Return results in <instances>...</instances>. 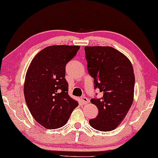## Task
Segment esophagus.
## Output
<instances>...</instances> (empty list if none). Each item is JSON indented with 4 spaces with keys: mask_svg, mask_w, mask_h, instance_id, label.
I'll return each instance as SVG.
<instances>
[{
    "mask_svg": "<svg viewBox=\"0 0 158 158\" xmlns=\"http://www.w3.org/2000/svg\"><path fill=\"white\" fill-rule=\"evenodd\" d=\"M81 102L82 104H86L89 102V99L86 96H82L81 98Z\"/></svg>",
    "mask_w": 158,
    "mask_h": 158,
    "instance_id": "34e87169",
    "label": "esophagus"
}]
</instances>
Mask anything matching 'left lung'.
<instances>
[{
    "label": "left lung",
    "instance_id": "obj_1",
    "mask_svg": "<svg viewBox=\"0 0 158 158\" xmlns=\"http://www.w3.org/2000/svg\"><path fill=\"white\" fill-rule=\"evenodd\" d=\"M87 70L94 79V89L102 93L91 99L98 114L89 122L100 131H110L120 125L130 110L135 84L131 63L112 47L84 48Z\"/></svg>",
    "mask_w": 158,
    "mask_h": 158
}]
</instances>
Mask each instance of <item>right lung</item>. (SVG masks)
I'll return each mask as SVG.
<instances>
[{
  "label": "right lung",
  "mask_w": 158,
  "mask_h": 158,
  "mask_svg": "<svg viewBox=\"0 0 158 158\" xmlns=\"http://www.w3.org/2000/svg\"><path fill=\"white\" fill-rule=\"evenodd\" d=\"M79 46L53 45L42 49L30 64L24 86V98L35 120L48 129L66 124L78 103L69 95L65 66Z\"/></svg>",
  "instance_id": "1"
}]
</instances>
